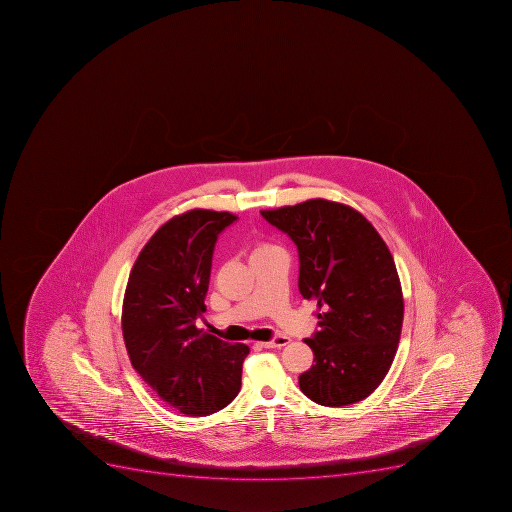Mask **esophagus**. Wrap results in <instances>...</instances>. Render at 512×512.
<instances>
[{
    "mask_svg": "<svg viewBox=\"0 0 512 512\" xmlns=\"http://www.w3.org/2000/svg\"><path fill=\"white\" fill-rule=\"evenodd\" d=\"M288 344H290V337H287V335H279V337H275V339L267 340V342H261V347L282 348Z\"/></svg>",
    "mask_w": 512,
    "mask_h": 512,
    "instance_id": "1",
    "label": "esophagus"
}]
</instances>
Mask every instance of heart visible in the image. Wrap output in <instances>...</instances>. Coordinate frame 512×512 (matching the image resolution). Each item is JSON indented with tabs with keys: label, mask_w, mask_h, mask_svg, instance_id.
Wrapping results in <instances>:
<instances>
[{
	"label": "heart",
	"mask_w": 512,
	"mask_h": 512,
	"mask_svg": "<svg viewBox=\"0 0 512 512\" xmlns=\"http://www.w3.org/2000/svg\"><path fill=\"white\" fill-rule=\"evenodd\" d=\"M271 250H274V246L267 245V243H259V245L254 246L251 256H258V254L267 253V251Z\"/></svg>",
	"instance_id": "heart-1"
}]
</instances>
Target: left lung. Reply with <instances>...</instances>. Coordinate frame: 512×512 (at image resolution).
Instances as JSON below:
<instances>
[{
    "label": "left lung",
    "mask_w": 512,
    "mask_h": 512,
    "mask_svg": "<svg viewBox=\"0 0 512 512\" xmlns=\"http://www.w3.org/2000/svg\"><path fill=\"white\" fill-rule=\"evenodd\" d=\"M300 258L298 288L316 303L319 331L305 339L314 365L298 383L326 407L357 404L383 383L399 345L404 297L391 251L353 207L327 199L261 211Z\"/></svg>",
    "instance_id": "left-lung-1"
}]
</instances>
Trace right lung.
Returning a JSON list of instances; mask_svg holds the SVG:
<instances>
[{
	"label": "right lung",
	"mask_w": 512,
	"mask_h": 512,
	"mask_svg": "<svg viewBox=\"0 0 512 512\" xmlns=\"http://www.w3.org/2000/svg\"><path fill=\"white\" fill-rule=\"evenodd\" d=\"M230 212L193 209L157 230L134 262L121 327L134 370L160 399L189 417L227 407L250 348L196 327L206 311L212 253Z\"/></svg>",
	"instance_id": "obj_1"
}]
</instances>
